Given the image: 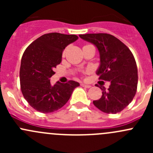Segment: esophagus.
<instances>
[{"label":"esophagus","mask_w":153,"mask_h":153,"mask_svg":"<svg viewBox=\"0 0 153 153\" xmlns=\"http://www.w3.org/2000/svg\"><path fill=\"white\" fill-rule=\"evenodd\" d=\"M81 86H84V87H86V88H90L91 86L90 85H88V84H81Z\"/></svg>","instance_id":"obj_1"}]
</instances>
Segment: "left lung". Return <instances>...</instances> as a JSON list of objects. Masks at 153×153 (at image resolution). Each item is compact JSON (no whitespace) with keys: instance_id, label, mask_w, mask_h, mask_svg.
Listing matches in <instances>:
<instances>
[{"instance_id":"8db88e82","label":"left lung","mask_w":153,"mask_h":153,"mask_svg":"<svg viewBox=\"0 0 153 153\" xmlns=\"http://www.w3.org/2000/svg\"><path fill=\"white\" fill-rule=\"evenodd\" d=\"M80 38L98 49L100 65L96 71L100 79L109 81L104 86L101 98L93 101L94 105L106 113L122 111L132 101L138 85V69L133 55L120 40L109 34H85Z\"/></svg>"}]
</instances>
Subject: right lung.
Here are the masks:
<instances>
[{"label":"right lung","instance_id":"1","mask_svg":"<svg viewBox=\"0 0 153 153\" xmlns=\"http://www.w3.org/2000/svg\"><path fill=\"white\" fill-rule=\"evenodd\" d=\"M78 39L75 35L52 32L42 35L24 52L20 69L21 92L29 105L42 113L61 109L70 98L79 83L59 81L51 85L54 68L61 62L62 53L69 44Z\"/></svg>","mask_w":153,"mask_h":153}]
</instances>
